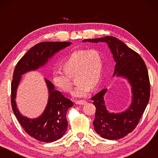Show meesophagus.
<instances>
[{"label":"esophagus","mask_w":158,"mask_h":158,"mask_svg":"<svg viewBox=\"0 0 158 158\" xmlns=\"http://www.w3.org/2000/svg\"><path fill=\"white\" fill-rule=\"evenodd\" d=\"M86 103V101L85 100H77L75 101V104L79 105H84Z\"/></svg>","instance_id":"34e87169"}]
</instances>
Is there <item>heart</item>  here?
Listing matches in <instances>:
<instances>
[{
  "mask_svg": "<svg viewBox=\"0 0 158 158\" xmlns=\"http://www.w3.org/2000/svg\"><path fill=\"white\" fill-rule=\"evenodd\" d=\"M103 57L97 49H77L67 56L61 64L64 73L54 71L52 81L57 89L69 92L73 88L70 77L76 74L78 85L73 92L77 98L85 97L100 81L103 69Z\"/></svg>",
  "mask_w": 158,
  "mask_h": 158,
  "instance_id": "b5f03b06",
  "label": "heart"
}]
</instances>
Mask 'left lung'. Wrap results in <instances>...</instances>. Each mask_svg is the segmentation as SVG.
<instances>
[{"label":"left lung","mask_w":158,"mask_h":158,"mask_svg":"<svg viewBox=\"0 0 158 158\" xmlns=\"http://www.w3.org/2000/svg\"><path fill=\"white\" fill-rule=\"evenodd\" d=\"M83 42H106L116 62L113 76L127 79L132 88V103L121 113H111L106 109L104 100L106 89L91 98L96 108L93 123L95 132L106 139H121L137 127L148 105L151 86L146 65L139 53L115 37L87 39Z\"/></svg>","instance_id":"left-lung-1"}]
</instances>
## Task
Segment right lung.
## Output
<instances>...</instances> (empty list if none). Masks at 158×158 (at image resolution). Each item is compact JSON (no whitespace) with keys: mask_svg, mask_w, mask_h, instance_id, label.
Here are the masks:
<instances>
[{"mask_svg":"<svg viewBox=\"0 0 158 158\" xmlns=\"http://www.w3.org/2000/svg\"><path fill=\"white\" fill-rule=\"evenodd\" d=\"M69 42H43L31 48L19 60L13 73L11 83V103L13 112L18 121L31 137L43 142H53L59 139L68 128L66 114L73 106V102L65 98L53 84L45 79L49 90V99L46 108L36 118H28L21 115L17 109L15 98L21 75L36 70L44 66L49 58L60 50L69 46Z\"/></svg>","mask_w":158,"mask_h":158,"instance_id":"1","label":"right lung"}]
</instances>
